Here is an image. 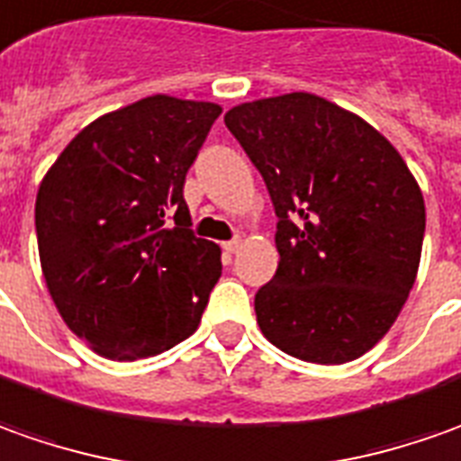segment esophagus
<instances>
[{
    "label": "esophagus",
    "instance_id": "obj_1",
    "mask_svg": "<svg viewBox=\"0 0 461 461\" xmlns=\"http://www.w3.org/2000/svg\"><path fill=\"white\" fill-rule=\"evenodd\" d=\"M240 246H243V240H240V238H233V240H225L223 243V249H225V253H236L238 249H240Z\"/></svg>",
    "mask_w": 461,
    "mask_h": 461
}]
</instances>
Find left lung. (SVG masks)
<instances>
[{
	"label": "left lung",
	"mask_w": 461,
	"mask_h": 461,
	"mask_svg": "<svg viewBox=\"0 0 461 461\" xmlns=\"http://www.w3.org/2000/svg\"><path fill=\"white\" fill-rule=\"evenodd\" d=\"M225 126L279 218V268L256 292L264 338L320 366L366 355L396 322L421 261L424 194L403 157L314 94L240 104Z\"/></svg>",
	"instance_id": "8db88e82"
}]
</instances>
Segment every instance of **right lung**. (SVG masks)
<instances>
[{
    "label": "right lung",
    "mask_w": 461,
    "mask_h": 461,
    "mask_svg": "<svg viewBox=\"0 0 461 461\" xmlns=\"http://www.w3.org/2000/svg\"><path fill=\"white\" fill-rule=\"evenodd\" d=\"M221 111L141 98L88 123L40 182L42 276L94 353L149 357L197 330L223 267L221 249L190 230L182 187Z\"/></svg>",
    "instance_id": "right-lung-1"
}]
</instances>
